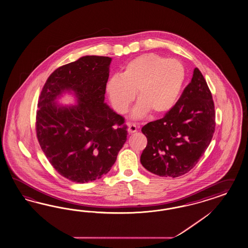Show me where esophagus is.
<instances>
[{"label": "esophagus", "instance_id": "34e87169", "mask_svg": "<svg viewBox=\"0 0 248 248\" xmlns=\"http://www.w3.org/2000/svg\"><path fill=\"white\" fill-rule=\"evenodd\" d=\"M127 132L129 134H133L135 132H137V130H138V128H137V126H136V124H134V123H130V122H127Z\"/></svg>", "mask_w": 248, "mask_h": 248}]
</instances>
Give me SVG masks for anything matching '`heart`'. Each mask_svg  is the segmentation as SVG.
Masks as SVG:
<instances>
[{"label": "heart", "mask_w": 248, "mask_h": 248, "mask_svg": "<svg viewBox=\"0 0 248 248\" xmlns=\"http://www.w3.org/2000/svg\"><path fill=\"white\" fill-rule=\"evenodd\" d=\"M186 77L184 64L174 58L157 54L135 57L124 66L121 75H114L106 83V92L115 110L125 113L138 91L140 102L131 118L140 119L151 111L164 114L177 102Z\"/></svg>", "instance_id": "b5f03b06"}]
</instances>
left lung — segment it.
Wrapping results in <instances>:
<instances>
[{"label": "left lung", "instance_id": "left-lung-1", "mask_svg": "<svg viewBox=\"0 0 248 248\" xmlns=\"http://www.w3.org/2000/svg\"><path fill=\"white\" fill-rule=\"evenodd\" d=\"M215 108L209 86L198 68L176 104L164 118L141 131L147 139L140 162L159 176L175 178L191 171L215 131Z\"/></svg>", "mask_w": 248, "mask_h": 248}]
</instances>
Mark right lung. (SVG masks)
Listing matches in <instances>:
<instances>
[{"label":"right lung","mask_w":248,"mask_h":248,"mask_svg":"<svg viewBox=\"0 0 248 248\" xmlns=\"http://www.w3.org/2000/svg\"><path fill=\"white\" fill-rule=\"evenodd\" d=\"M111 58L85 56L60 66L47 78L38 100L36 131L46 158L77 184L95 181L114 165L127 140L124 118L104 102ZM64 93L76 106H61Z\"/></svg>","instance_id":"right-lung-1"}]
</instances>
